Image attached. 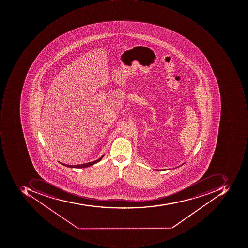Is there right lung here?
Returning <instances> with one entry per match:
<instances>
[{
	"label": "right lung",
	"instance_id": "obj_1",
	"mask_svg": "<svg viewBox=\"0 0 248 248\" xmlns=\"http://www.w3.org/2000/svg\"><path fill=\"white\" fill-rule=\"evenodd\" d=\"M104 155H103L102 156H101V158H100V159H97V160L93 161V162H88V163L81 164V165H66V164L61 163V162H60V163H61L62 165H65V166H66V167L77 168V169H81V168L89 167V166H92V165H94V164L97 163V162H100V161L101 160V159H102L103 157H104Z\"/></svg>",
	"mask_w": 248,
	"mask_h": 248
}]
</instances>
